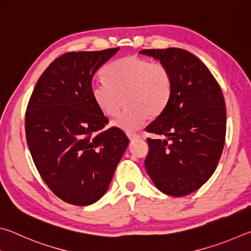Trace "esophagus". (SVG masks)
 <instances>
[{
    "label": "esophagus",
    "instance_id": "1",
    "mask_svg": "<svg viewBox=\"0 0 251 251\" xmlns=\"http://www.w3.org/2000/svg\"><path fill=\"white\" fill-rule=\"evenodd\" d=\"M127 136H128V138L130 139V141H135V139L141 138V136L137 134H127Z\"/></svg>",
    "mask_w": 251,
    "mask_h": 251
}]
</instances>
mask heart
Returning <instances> with one entry per match:
<instances>
[{
    "mask_svg": "<svg viewBox=\"0 0 251 251\" xmlns=\"http://www.w3.org/2000/svg\"><path fill=\"white\" fill-rule=\"evenodd\" d=\"M103 75L105 80L91 85L92 99L104 115L115 117L124 97L127 107L114 126L127 133L137 130L150 115H160L171 100L173 76L163 63L130 55L109 63Z\"/></svg>",
    "mask_w": 251,
    "mask_h": 251,
    "instance_id": "heart-1",
    "label": "heart"
}]
</instances>
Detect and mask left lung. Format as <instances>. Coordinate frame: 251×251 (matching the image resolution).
<instances>
[{"instance_id": "1", "label": "left lung", "mask_w": 251, "mask_h": 251, "mask_svg": "<svg viewBox=\"0 0 251 251\" xmlns=\"http://www.w3.org/2000/svg\"><path fill=\"white\" fill-rule=\"evenodd\" d=\"M159 59L173 76V94L167 107L151 124L147 138L145 168L160 192L186 196L214 174L226 137V107L219 84L207 66L188 50H143Z\"/></svg>"}]
</instances>
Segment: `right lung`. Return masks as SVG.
Here are the masks:
<instances>
[{
    "instance_id": "right-lung-1",
    "label": "right lung",
    "mask_w": 251,
    "mask_h": 251,
    "mask_svg": "<svg viewBox=\"0 0 251 251\" xmlns=\"http://www.w3.org/2000/svg\"><path fill=\"white\" fill-rule=\"evenodd\" d=\"M120 48L69 52L44 71L25 113L34 164L54 195L75 206L104 196L129 139L110 127L91 95L96 71Z\"/></svg>"
}]
</instances>
